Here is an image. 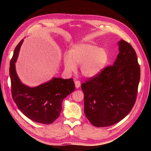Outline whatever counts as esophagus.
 Here are the masks:
<instances>
[{
  "mask_svg": "<svg viewBox=\"0 0 151 151\" xmlns=\"http://www.w3.org/2000/svg\"><path fill=\"white\" fill-rule=\"evenodd\" d=\"M75 87L76 88H78L81 87V82H80L79 81H75Z\"/></svg>",
  "mask_w": 151,
  "mask_h": 151,
  "instance_id": "1",
  "label": "esophagus"
}]
</instances>
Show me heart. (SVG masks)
Here are the masks:
<instances>
[{
	"label": "heart",
	"mask_w": 151,
	"mask_h": 151,
	"mask_svg": "<svg viewBox=\"0 0 151 151\" xmlns=\"http://www.w3.org/2000/svg\"><path fill=\"white\" fill-rule=\"evenodd\" d=\"M110 57L106 50L91 43L75 45L63 58L67 71H75L77 65H81V73L87 78L101 75L108 65Z\"/></svg>",
	"instance_id": "obj_1"
}]
</instances>
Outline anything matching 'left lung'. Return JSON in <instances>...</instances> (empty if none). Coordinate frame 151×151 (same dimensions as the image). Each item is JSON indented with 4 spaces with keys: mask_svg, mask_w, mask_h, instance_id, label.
<instances>
[{
    "mask_svg": "<svg viewBox=\"0 0 151 151\" xmlns=\"http://www.w3.org/2000/svg\"><path fill=\"white\" fill-rule=\"evenodd\" d=\"M119 53L114 65L101 75L82 83L84 114L96 127L118 123L135 104L140 80V67L135 50L124 40L119 42Z\"/></svg>",
    "mask_w": 151,
    "mask_h": 151,
    "instance_id": "left-lung-1",
    "label": "left lung"
}]
</instances>
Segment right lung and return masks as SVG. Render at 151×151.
I'll use <instances>...</instances> for the list:
<instances>
[{
	"label": "right lung",
	"instance_id": "obj_1",
	"mask_svg": "<svg viewBox=\"0 0 151 151\" xmlns=\"http://www.w3.org/2000/svg\"><path fill=\"white\" fill-rule=\"evenodd\" d=\"M24 40L16 46L9 65L13 100L19 110L30 119L49 124L58 118L63 100L75 89L73 78H53L35 88L22 84L15 71V63Z\"/></svg>",
	"mask_w": 151,
	"mask_h": 151
}]
</instances>
